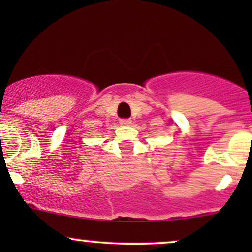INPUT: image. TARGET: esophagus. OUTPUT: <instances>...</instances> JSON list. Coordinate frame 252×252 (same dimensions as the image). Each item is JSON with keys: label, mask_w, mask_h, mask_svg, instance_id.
Listing matches in <instances>:
<instances>
[{"label": "esophagus", "mask_w": 252, "mask_h": 252, "mask_svg": "<svg viewBox=\"0 0 252 252\" xmlns=\"http://www.w3.org/2000/svg\"><path fill=\"white\" fill-rule=\"evenodd\" d=\"M120 123L122 124V126H130V124H131V121H130L129 118H122V120L120 121Z\"/></svg>", "instance_id": "34e87169"}]
</instances>
